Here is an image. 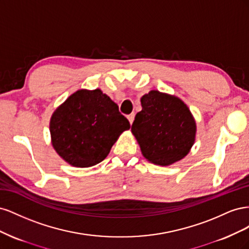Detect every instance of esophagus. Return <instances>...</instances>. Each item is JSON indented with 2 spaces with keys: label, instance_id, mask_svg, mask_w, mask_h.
Returning <instances> with one entry per match:
<instances>
[{
  "label": "esophagus",
  "instance_id": "1",
  "mask_svg": "<svg viewBox=\"0 0 249 249\" xmlns=\"http://www.w3.org/2000/svg\"><path fill=\"white\" fill-rule=\"evenodd\" d=\"M134 118H135V114H134V113H131L130 115H127V119H129V122H130L131 124H132L133 122H134Z\"/></svg>",
  "mask_w": 249,
  "mask_h": 249
}]
</instances>
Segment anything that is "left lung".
Masks as SVG:
<instances>
[{
  "instance_id": "left-lung-1",
  "label": "left lung",
  "mask_w": 249,
  "mask_h": 249,
  "mask_svg": "<svg viewBox=\"0 0 249 249\" xmlns=\"http://www.w3.org/2000/svg\"><path fill=\"white\" fill-rule=\"evenodd\" d=\"M141 106L131 131L143 157L161 166L182 160L196 134V124L187 105L175 95L152 90L141 97Z\"/></svg>"
}]
</instances>
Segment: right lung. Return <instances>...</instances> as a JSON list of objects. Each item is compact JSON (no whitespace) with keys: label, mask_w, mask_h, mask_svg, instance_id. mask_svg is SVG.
Returning a JSON list of instances; mask_svg holds the SVG:
<instances>
[{"label":"right lung","mask_w":249,"mask_h":249,"mask_svg":"<svg viewBox=\"0 0 249 249\" xmlns=\"http://www.w3.org/2000/svg\"><path fill=\"white\" fill-rule=\"evenodd\" d=\"M131 127L118 106L101 89H81L53 113L52 144L74 167L99 164L110 153L119 135Z\"/></svg>","instance_id":"1"}]
</instances>
